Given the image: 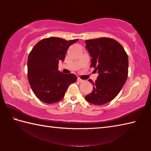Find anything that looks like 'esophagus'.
Returning a JSON list of instances; mask_svg holds the SVG:
<instances>
[{
	"label": "esophagus",
	"mask_w": 151,
	"mask_h": 151,
	"mask_svg": "<svg viewBox=\"0 0 151 151\" xmlns=\"http://www.w3.org/2000/svg\"><path fill=\"white\" fill-rule=\"evenodd\" d=\"M77 80H78V82H83V79H81L80 77H78Z\"/></svg>",
	"instance_id": "1"
}]
</instances>
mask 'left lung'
Returning a JSON list of instances; mask_svg holds the SVG:
<instances>
[{
    "label": "left lung",
    "mask_w": 151,
    "mask_h": 151,
    "mask_svg": "<svg viewBox=\"0 0 151 151\" xmlns=\"http://www.w3.org/2000/svg\"><path fill=\"white\" fill-rule=\"evenodd\" d=\"M91 58V67L99 73L92 93L85 96L88 103L96 105L106 104L115 98L128 76L129 58L124 48L111 38L102 37L85 40Z\"/></svg>",
    "instance_id": "8db88e82"
}]
</instances>
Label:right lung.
<instances>
[{"instance_id": "add662e5", "label": "right lung", "mask_w": 151, "mask_h": 151, "mask_svg": "<svg viewBox=\"0 0 151 151\" xmlns=\"http://www.w3.org/2000/svg\"><path fill=\"white\" fill-rule=\"evenodd\" d=\"M77 41L50 37L40 40L32 48L28 58V79L39 100L48 104L58 102L68 86L76 81L74 74L60 72L58 65L65 60L68 47Z\"/></svg>"}]
</instances>
